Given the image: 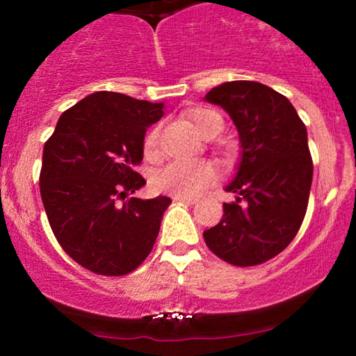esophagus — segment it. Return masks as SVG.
I'll return each instance as SVG.
<instances>
[{
    "instance_id": "esophagus-1",
    "label": "esophagus",
    "mask_w": 356,
    "mask_h": 356,
    "mask_svg": "<svg viewBox=\"0 0 356 356\" xmlns=\"http://www.w3.org/2000/svg\"><path fill=\"white\" fill-rule=\"evenodd\" d=\"M174 201L187 202V204H195V202H199V199L197 197H186V195H174Z\"/></svg>"
}]
</instances>
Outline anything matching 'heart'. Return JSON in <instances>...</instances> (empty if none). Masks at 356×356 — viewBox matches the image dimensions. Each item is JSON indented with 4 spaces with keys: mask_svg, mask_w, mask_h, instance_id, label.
<instances>
[{
    "mask_svg": "<svg viewBox=\"0 0 356 356\" xmlns=\"http://www.w3.org/2000/svg\"><path fill=\"white\" fill-rule=\"evenodd\" d=\"M187 117L199 134L206 138L219 136L224 129V120L219 112L207 107H197L187 112ZM159 134L161 127L154 125L145 134L142 142V150L147 161H155L159 157ZM216 179L214 167L207 162H172L159 170L152 177V186L159 192L170 195H197L211 186Z\"/></svg>",
    "mask_w": 356,
    "mask_h": 356,
    "instance_id": "1",
    "label": "heart"
}]
</instances>
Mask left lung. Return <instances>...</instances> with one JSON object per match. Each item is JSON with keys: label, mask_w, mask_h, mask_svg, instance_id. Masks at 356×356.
Returning a JSON list of instances; mask_svg holds the SVG:
<instances>
[{"label": "left lung", "mask_w": 356, "mask_h": 356, "mask_svg": "<svg viewBox=\"0 0 356 356\" xmlns=\"http://www.w3.org/2000/svg\"><path fill=\"white\" fill-rule=\"evenodd\" d=\"M206 100L229 113L239 134L241 161L226 191L218 226L204 231L207 248L234 266H256L295 239L308 207L313 161L306 127L291 102L257 81H226Z\"/></svg>", "instance_id": "obj_1"}]
</instances>
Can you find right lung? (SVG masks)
I'll use <instances>...</instances> for the list:
<instances>
[{"label":"right lung","instance_id":"add662e5","mask_svg":"<svg viewBox=\"0 0 356 356\" xmlns=\"http://www.w3.org/2000/svg\"><path fill=\"white\" fill-rule=\"evenodd\" d=\"M164 104L117 92H95L58 118L43 147L40 192L53 234L63 251L104 276L132 273L152 251L170 199H127L145 179L147 127ZM122 203H118L120 199Z\"/></svg>","mask_w":356,"mask_h":356}]
</instances>
